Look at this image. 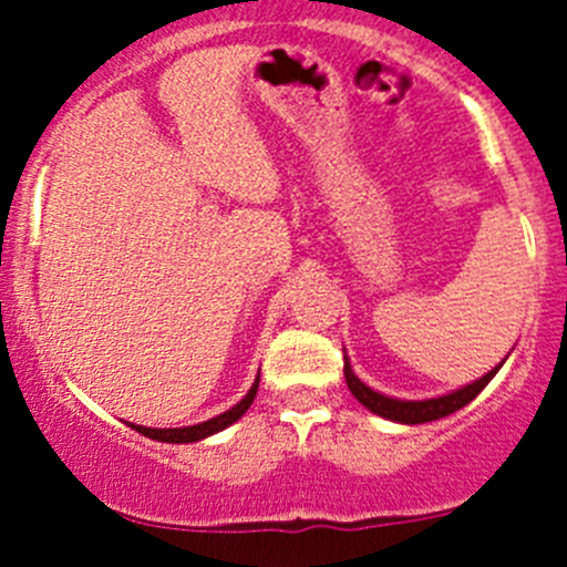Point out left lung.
Wrapping results in <instances>:
<instances>
[{
    "label": "left lung",
    "mask_w": 567,
    "mask_h": 567,
    "mask_svg": "<svg viewBox=\"0 0 567 567\" xmlns=\"http://www.w3.org/2000/svg\"><path fill=\"white\" fill-rule=\"evenodd\" d=\"M505 359H502L494 370H488L483 379L472 381V384L461 386V390L439 394V398H425V400H400V398H390V394H384V392H375L373 386H368L357 373H353L348 357H346V384H348V390H351L353 398H357L364 409L373 411V414L384 416V420L400 422V425H422V422L442 420V416L453 414V411H458L466 403H472V400L477 398L485 386H488V381L499 373V368L505 364Z\"/></svg>",
    "instance_id": "1"
}]
</instances>
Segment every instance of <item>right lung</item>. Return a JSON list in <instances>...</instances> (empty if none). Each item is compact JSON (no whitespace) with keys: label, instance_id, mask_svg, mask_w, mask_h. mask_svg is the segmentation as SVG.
Returning a JSON list of instances; mask_svg holds the SVG:
<instances>
[{"label":"right lung","instance_id":"right-lung-1","mask_svg":"<svg viewBox=\"0 0 567 567\" xmlns=\"http://www.w3.org/2000/svg\"><path fill=\"white\" fill-rule=\"evenodd\" d=\"M257 386H260V375H257L255 384H251V390L244 394V398L238 400V403L233 405V409H227L225 414H219V416H210V420H205V422H197V425H186V427H145V425H134V422H131V427H134V431H140L142 436L156 439V442H167V444H192V442H199V439L214 436V433L225 431L227 425H233V422H236V420H241V416L247 414L251 400H255Z\"/></svg>","mask_w":567,"mask_h":567}]
</instances>
